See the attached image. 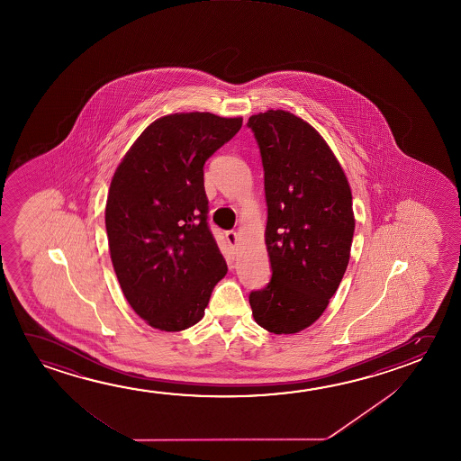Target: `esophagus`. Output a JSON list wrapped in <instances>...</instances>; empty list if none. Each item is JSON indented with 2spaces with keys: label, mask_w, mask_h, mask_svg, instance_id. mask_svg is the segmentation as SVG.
Masks as SVG:
<instances>
[{
  "label": "esophagus",
  "mask_w": 461,
  "mask_h": 461,
  "mask_svg": "<svg viewBox=\"0 0 461 461\" xmlns=\"http://www.w3.org/2000/svg\"><path fill=\"white\" fill-rule=\"evenodd\" d=\"M225 238H227L230 248H236V244H238V233L236 231H227Z\"/></svg>",
  "instance_id": "esophagus-1"
}]
</instances>
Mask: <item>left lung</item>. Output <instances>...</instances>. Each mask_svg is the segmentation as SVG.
<instances>
[{
    "label": "left lung",
    "instance_id": "8db88e82",
    "mask_svg": "<svg viewBox=\"0 0 461 461\" xmlns=\"http://www.w3.org/2000/svg\"><path fill=\"white\" fill-rule=\"evenodd\" d=\"M268 221L265 244L271 279L252 291L257 324L297 333L324 312L347 271L355 233L353 196L340 163L306 121L284 110L252 114Z\"/></svg>",
    "mask_w": 461,
    "mask_h": 461
}]
</instances>
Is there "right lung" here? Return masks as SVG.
<instances>
[{"label":"right lung","instance_id":"right-lung-1","mask_svg":"<svg viewBox=\"0 0 461 461\" xmlns=\"http://www.w3.org/2000/svg\"><path fill=\"white\" fill-rule=\"evenodd\" d=\"M242 118L174 113L153 121L114 170L105 207L110 257L129 305L149 326H194L227 275L207 225L204 163Z\"/></svg>","mask_w":461,"mask_h":461}]
</instances>
